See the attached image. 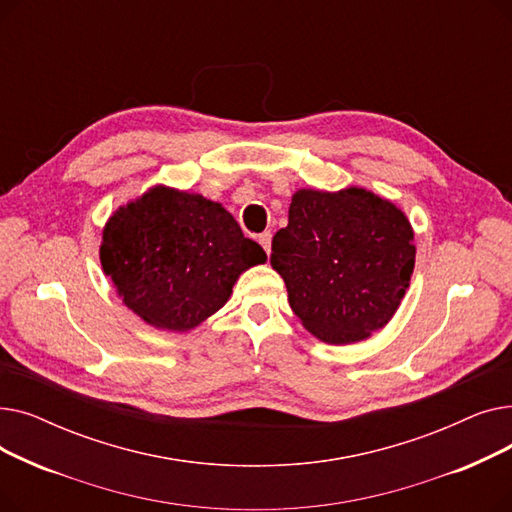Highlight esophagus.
I'll return each mask as SVG.
<instances>
[{
	"mask_svg": "<svg viewBox=\"0 0 512 512\" xmlns=\"http://www.w3.org/2000/svg\"><path fill=\"white\" fill-rule=\"evenodd\" d=\"M257 240H259V245L263 247V251L267 253V257H270V253H272V232H261L257 236Z\"/></svg>",
	"mask_w": 512,
	"mask_h": 512,
	"instance_id": "1",
	"label": "esophagus"
}]
</instances>
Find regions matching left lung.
Listing matches in <instances>:
<instances>
[{
	"mask_svg": "<svg viewBox=\"0 0 512 512\" xmlns=\"http://www.w3.org/2000/svg\"><path fill=\"white\" fill-rule=\"evenodd\" d=\"M270 261L303 326L324 342L351 344L384 328L405 297L413 228L394 203L365 188H303L292 195Z\"/></svg>",
	"mask_w": 512,
	"mask_h": 512,
	"instance_id": "8db88e82",
	"label": "left lung"
}]
</instances>
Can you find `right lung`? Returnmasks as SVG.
Returning a JSON list of instances; mask_svg holds the SVG:
<instances>
[{
  "mask_svg": "<svg viewBox=\"0 0 512 512\" xmlns=\"http://www.w3.org/2000/svg\"><path fill=\"white\" fill-rule=\"evenodd\" d=\"M99 257L124 305L172 332L197 328L224 307L242 272L267 259L220 203L168 186L107 220Z\"/></svg>",
  "mask_w": 512,
  "mask_h": 512,
  "instance_id": "add662e5",
  "label": "right lung"
}]
</instances>
